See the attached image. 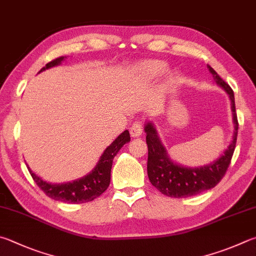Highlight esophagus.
Segmentation results:
<instances>
[{"label": "esophagus", "mask_w": 256, "mask_h": 256, "mask_svg": "<svg viewBox=\"0 0 256 256\" xmlns=\"http://www.w3.org/2000/svg\"><path fill=\"white\" fill-rule=\"evenodd\" d=\"M143 132V126H142V123L141 122H136L134 123L131 128H130V133H131V136L133 138H136V136H140Z\"/></svg>", "instance_id": "1"}]
</instances>
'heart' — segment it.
I'll return each instance as SVG.
<instances>
[{
	"instance_id": "1",
	"label": "heart",
	"mask_w": 256,
	"mask_h": 256,
	"mask_svg": "<svg viewBox=\"0 0 256 256\" xmlns=\"http://www.w3.org/2000/svg\"><path fill=\"white\" fill-rule=\"evenodd\" d=\"M164 64H162L159 62H148L146 64V69L151 74H153V75H158V74L162 72V70H164Z\"/></svg>"
}]
</instances>
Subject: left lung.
Wrapping results in <instances>:
<instances>
[{"label": "left lung", "mask_w": 256, "mask_h": 256, "mask_svg": "<svg viewBox=\"0 0 256 256\" xmlns=\"http://www.w3.org/2000/svg\"><path fill=\"white\" fill-rule=\"evenodd\" d=\"M208 70L212 72L215 82L224 88L230 95L233 110V120L235 124V132L230 146L220 159L212 164L200 166V168H186L170 160L166 154L164 146H162L154 126L151 123L146 125V144H148V176L152 186L161 194L168 197L186 198L194 196L215 187L224 178L228 169L232 156L236 146L238 131V120L236 115L234 92L228 84L220 78V76L207 64Z\"/></svg>", "instance_id": "left-lung-1"}]
</instances>
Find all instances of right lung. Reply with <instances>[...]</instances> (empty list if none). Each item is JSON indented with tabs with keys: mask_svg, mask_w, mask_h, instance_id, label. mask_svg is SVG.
Masks as SVG:
<instances>
[{
	"mask_svg": "<svg viewBox=\"0 0 256 256\" xmlns=\"http://www.w3.org/2000/svg\"><path fill=\"white\" fill-rule=\"evenodd\" d=\"M64 59V57L54 59L52 62L46 64L44 68H41L39 72L48 68L57 66ZM130 140H131V136H130L128 130H125L120 136L116 138V140L113 141L110 146H108V148L100 158L98 164L92 170V172L82 176V179L72 181V182L62 184H48L32 172L29 166H28V170H29L32 179L34 180L36 186L51 199L68 204H82L92 202L95 198L100 197L108 188L110 182V170H112L113 159L118 154L120 148L125 143L130 142Z\"/></svg>",
	"mask_w": 256,
	"mask_h": 256,
	"instance_id": "1",
	"label": "right lung"
}]
</instances>
